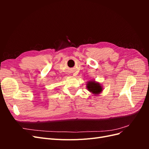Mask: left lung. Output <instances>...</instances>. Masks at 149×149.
Masks as SVG:
<instances>
[{
  "instance_id": "left-lung-1",
  "label": "left lung",
  "mask_w": 149,
  "mask_h": 149,
  "mask_svg": "<svg viewBox=\"0 0 149 149\" xmlns=\"http://www.w3.org/2000/svg\"><path fill=\"white\" fill-rule=\"evenodd\" d=\"M86 88L95 96H97L102 91V86L101 83L96 81L95 80H89L86 84Z\"/></svg>"
}]
</instances>
